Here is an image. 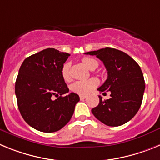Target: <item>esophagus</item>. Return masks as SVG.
<instances>
[{
  "label": "esophagus",
  "mask_w": 160,
  "mask_h": 160,
  "mask_svg": "<svg viewBox=\"0 0 160 160\" xmlns=\"http://www.w3.org/2000/svg\"><path fill=\"white\" fill-rule=\"evenodd\" d=\"M79 97H80V99H81V100H84L85 98H87V96H86V95H80Z\"/></svg>",
  "instance_id": "esophagus-1"
}]
</instances>
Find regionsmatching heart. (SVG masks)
<instances>
[{
	"label": "heart",
	"mask_w": 160,
	"mask_h": 160,
	"mask_svg": "<svg viewBox=\"0 0 160 160\" xmlns=\"http://www.w3.org/2000/svg\"><path fill=\"white\" fill-rule=\"evenodd\" d=\"M83 64L87 66L89 69H93L94 67H97L98 63L97 61L94 58H84L82 60ZM62 76L65 81H69L70 79V64L69 63H65L62 69ZM98 85V81L97 78H89L87 80H78L76 81L71 85L70 89L73 92L76 94H90L96 87Z\"/></svg>",
	"instance_id": "1"
}]
</instances>
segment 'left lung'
<instances>
[{"mask_svg": "<svg viewBox=\"0 0 160 160\" xmlns=\"http://www.w3.org/2000/svg\"><path fill=\"white\" fill-rule=\"evenodd\" d=\"M95 55L105 66L107 79L98 90L111 91V98L102 100L91 110L100 122L110 127L128 122L140 108L145 90V82L140 66L129 55L114 49L104 48L85 53Z\"/></svg>", "mask_w": 160, "mask_h": 160, "instance_id": "8db88e82", "label": "left lung"}]
</instances>
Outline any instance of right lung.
Masks as SVG:
<instances>
[{
  "label": "right lung",
  "mask_w": 160,
  "mask_h": 160,
  "mask_svg": "<svg viewBox=\"0 0 160 160\" xmlns=\"http://www.w3.org/2000/svg\"><path fill=\"white\" fill-rule=\"evenodd\" d=\"M70 54L48 48L25 58L15 83L18 109L30 127L55 132L71 118L79 96L69 92L62 69ZM54 95L58 98L52 100Z\"/></svg>",
  "instance_id": "right-lung-1"
}]
</instances>
